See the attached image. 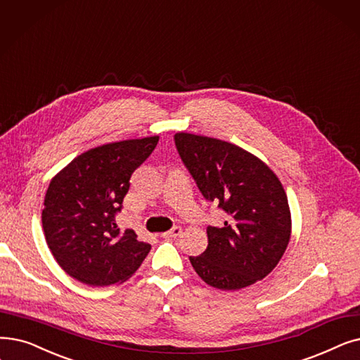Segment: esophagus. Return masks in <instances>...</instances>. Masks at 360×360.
I'll use <instances>...</instances> for the list:
<instances>
[{
  "mask_svg": "<svg viewBox=\"0 0 360 360\" xmlns=\"http://www.w3.org/2000/svg\"><path fill=\"white\" fill-rule=\"evenodd\" d=\"M181 233H182V229L179 226H175V228H172L170 231L162 233V237L163 238H178Z\"/></svg>",
  "mask_w": 360,
  "mask_h": 360,
  "instance_id": "esophagus-1",
  "label": "esophagus"
}]
</instances>
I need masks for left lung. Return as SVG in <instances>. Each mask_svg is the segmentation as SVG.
<instances>
[{
	"instance_id": "left-lung-1",
	"label": "left lung",
	"mask_w": 360,
	"mask_h": 360,
	"mask_svg": "<svg viewBox=\"0 0 360 360\" xmlns=\"http://www.w3.org/2000/svg\"><path fill=\"white\" fill-rule=\"evenodd\" d=\"M175 144L202 197L225 212L222 228L207 226L206 252L190 257L198 276L240 290L269 275L291 237L288 198L274 170L222 139L178 132Z\"/></svg>"
}]
</instances>
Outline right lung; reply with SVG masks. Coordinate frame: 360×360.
<instances>
[{"instance_id": "right-lung-1", "label": "right lung", "mask_w": 360, "mask_h": 360, "mask_svg": "<svg viewBox=\"0 0 360 360\" xmlns=\"http://www.w3.org/2000/svg\"><path fill=\"white\" fill-rule=\"evenodd\" d=\"M158 143L155 135L91 148L51 179L42 228L56 262L72 278L92 287L113 285L141 266L151 245L134 229L122 231L115 216L134 170Z\"/></svg>"}]
</instances>
